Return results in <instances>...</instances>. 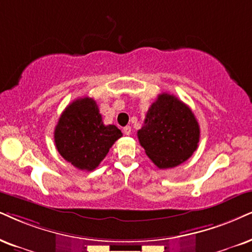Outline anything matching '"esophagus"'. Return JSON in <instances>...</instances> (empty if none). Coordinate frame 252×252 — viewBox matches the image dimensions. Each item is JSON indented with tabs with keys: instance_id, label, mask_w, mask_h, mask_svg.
<instances>
[{
	"instance_id": "1",
	"label": "esophagus",
	"mask_w": 252,
	"mask_h": 252,
	"mask_svg": "<svg viewBox=\"0 0 252 252\" xmlns=\"http://www.w3.org/2000/svg\"><path fill=\"white\" fill-rule=\"evenodd\" d=\"M123 132H124V135L129 136V135H130V133H131V128H130V126H124V128H123Z\"/></svg>"
}]
</instances>
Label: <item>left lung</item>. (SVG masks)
Segmentation results:
<instances>
[{"label":"left lung","mask_w":252,"mask_h":252,"mask_svg":"<svg viewBox=\"0 0 252 252\" xmlns=\"http://www.w3.org/2000/svg\"><path fill=\"white\" fill-rule=\"evenodd\" d=\"M145 154L159 168L176 167L197 148L200 126L190 108L174 95L161 93L137 131Z\"/></svg>","instance_id":"1"}]
</instances>
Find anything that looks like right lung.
<instances>
[{
  "instance_id": "1",
  "label": "right lung",
  "mask_w": 252,
  "mask_h": 252,
  "mask_svg": "<svg viewBox=\"0 0 252 252\" xmlns=\"http://www.w3.org/2000/svg\"><path fill=\"white\" fill-rule=\"evenodd\" d=\"M120 137L117 126H104L96 102L88 96L69 103L55 129L60 156L82 171L95 170Z\"/></svg>"
}]
</instances>
